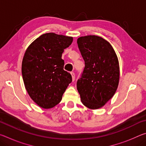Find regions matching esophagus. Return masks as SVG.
Segmentation results:
<instances>
[{"instance_id": "esophagus-1", "label": "esophagus", "mask_w": 146, "mask_h": 146, "mask_svg": "<svg viewBox=\"0 0 146 146\" xmlns=\"http://www.w3.org/2000/svg\"><path fill=\"white\" fill-rule=\"evenodd\" d=\"M71 76H72V80H73V82L74 80H75V73H74L73 72H71Z\"/></svg>"}]
</instances>
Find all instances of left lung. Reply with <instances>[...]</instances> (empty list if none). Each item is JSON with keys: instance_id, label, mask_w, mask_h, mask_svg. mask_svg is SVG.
Instances as JSON below:
<instances>
[{"instance_id": "left-lung-1", "label": "left lung", "mask_w": 146, "mask_h": 146, "mask_svg": "<svg viewBox=\"0 0 146 146\" xmlns=\"http://www.w3.org/2000/svg\"><path fill=\"white\" fill-rule=\"evenodd\" d=\"M77 44L85 68L76 88L83 104L97 110L113 97L118 88L120 67L117 55L111 45L100 36H80Z\"/></svg>"}]
</instances>
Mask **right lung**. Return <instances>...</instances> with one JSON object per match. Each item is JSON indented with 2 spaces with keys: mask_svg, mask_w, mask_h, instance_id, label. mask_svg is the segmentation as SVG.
Segmentation results:
<instances>
[{
  "mask_svg": "<svg viewBox=\"0 0 146 146\" xmlns=\"http://www.w3.org/2000/svg\"><path fill=\"white\" fill-rule=\"evenodd\" d=\"M73 40L72 36L48 33L26 49L22 75L27 92L39 107L50 109L57 105L72 81L71 74L64 70L62 55Z\"/></svg>",
  "mask_w": 146,
  "mask_h": 146,
  "instance_id": "right-lung-1",
  "label": "right lung"
}]
</instances>
